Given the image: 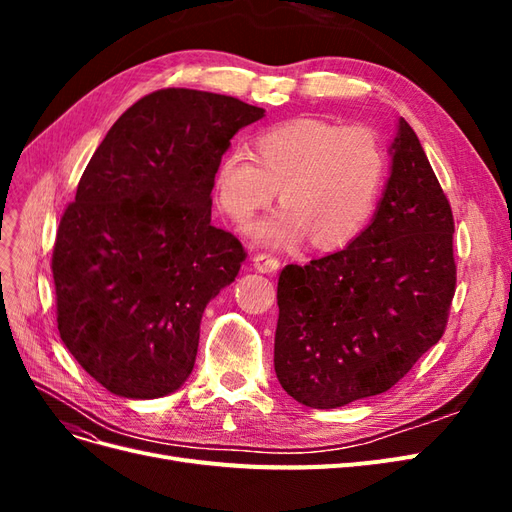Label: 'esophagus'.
Instances as JSON below:
<instances>
[{"instance_id": "34e87169", "label": "esophagus", "mask_w": 512, "mask_h": 512, "mask_svg": "<svg viewBox=\"0 0 512 512\" xmlns=\"http://www.w3.org/2000/svg\"><path fill=\"white\" fill-rule=\"evenodd\" d=\"M254 267L256 271L260 273H275L277 269L282 267V260L273 256V254H267V252H260L254 256Z\"/></svg>"}]
</instances>
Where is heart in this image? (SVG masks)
Instances as JSON below:
<instances>
[{"label": "heart", "instance_id": "1", "mask_svg": "<svg viewBox=\"0 0 512 512\" xmlns=\"http://www.w3.org/2000/svg\"><path fill=\"white\" fill-rule=\"evenodd\" d=\"M384 170L382 145L369 128L292 119L256 136V156L228 149L215 168L213 192L220 211L243 226L280 190L284 207L254 224L252 237L284 247L309 235L314 247L333 250L369 222Z\"/></svg>", "mask_w": 512, "mask_h": 512}]
</instances>
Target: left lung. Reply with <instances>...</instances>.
Instances as JSON below:
<instances>
[{
  "instance_id": "1",
  "label": "left lung",
  "mask_w": 512,
  "mask_h": 512,
  "mask_svg": "<svg viewBox=\"0 0 512 512\" xmlns=\"http://www.w3.org/2000/svg\"><path fill=\"white\" fill-rule=\"evenodd\" d=\"M451 203L406 119L359 237L277 282L275 374L309 408L389 391L440 342L457 288Z\"/></svg>"
}]
</instances>
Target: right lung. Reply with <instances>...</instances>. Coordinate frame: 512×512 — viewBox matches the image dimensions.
I'll return each mask as SVG.
<instances>
[{
    "label": "right lung",
    "instance_id": "1",
    "mask_svg": "<svg viewBox=\"0 0 512 512\" xmlns=\"http://www.w3.org/2000/svg\"><path fill=\"white\" fill-rule=\"evenodd\" d=\"M265 108L168 87L134 102L91 156L57 228V329L87 374L119 397L188 380L207 303L247 252L211 226L215 168Z\"/></svg>",
    "mask_w": 512,
    "mask_h": 512
}]
</instances>
